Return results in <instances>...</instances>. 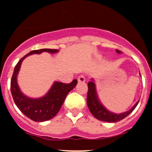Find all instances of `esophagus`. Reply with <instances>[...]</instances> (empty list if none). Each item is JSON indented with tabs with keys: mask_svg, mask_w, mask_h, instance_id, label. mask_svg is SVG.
<instances>
[{
	"mask_svg": "<svg viewBox=\"0 0 152 152\" xmlns=\"http://www.w3.org/2000/svg\"><path fill=\"white\" fill-rule=\"evenodd\" d=\"M85 82V78L84 76H79L78 77V82L79 83H84Z\"/></svg>",
	"mask_w": 152,
	"mask_h": 152,
	"instance_id": "1",
	"label": "esophagus"
}]
</instances>
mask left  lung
<instances>
[{
    "instance_id": "left-lung-1",
    "label": "left lung",
    "mask_w": 152,
    "mask_h": 152,
    "mask_svg": "<svg viewBox=\"0 0 152 152\" xmlns=\"http://www.w3.org/2000/svg\"><path fill=\"white\" fill-rule=\"evenodd\" d=\"M116 52L118 53H121V52L118 49L116 50ZM87 87H88V92H87V107H88L92 115L98 120L102 121L109 122V123H112V122L115 123V122L120 121L125 118L126 116H128L135 109V107L139 103V101H137L135 104L133 106L132 108L130 109L129 110L125 112V113H120V114H116V113L109 111L101 103L100 100L98 97L97 92H96V84L94 83V81L93 79H91L90 82H88Z\"/></svg>"
}]
</instances>
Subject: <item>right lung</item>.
Returning a JSON list of instances; mask_svg holds the SVG:
<instances>
[{"mask_svg": "<svg viewBox=\"0 0 152 152\" xmlns=\"http://www.w3.org/2000/svg\"><path fill=\"white\" fill-rule=\"evenodd\" d=\"M58 51L59 50L57 49L49 48L32 50L21 58L14 70L13 75L11 79V93L14 102L19 110L26 117L34 121H46L55 117L63 104L67 95L76 87L77 80L74 79L69 84L55 82L45 96L39 99H31L25 96L20 91L18 85L17 77L20 68L21 63L26 57L34 53L39 54L42 52L55 53Z\"/></svg>", "mask_w": 152, "mask_h": 152, "instance_id": "add662e5", "label": "right lung"}]
</instances>
